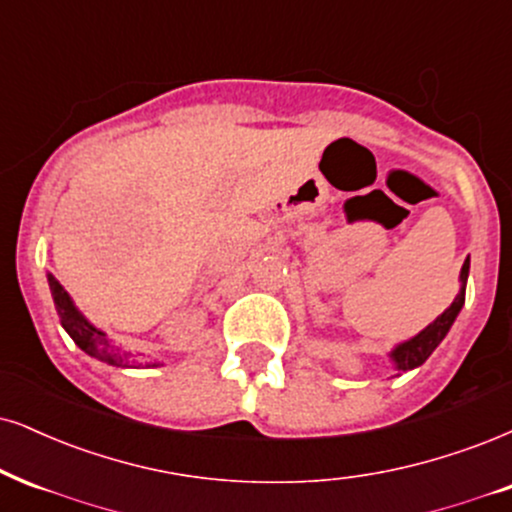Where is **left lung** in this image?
<instances>
[{"label":"left lung","instance_id":"1","mask_svg":"<svg viewBox=\"0 0 512 512\" xmlns=\"http://www.w3.org/2000/svg\"><path fill=\"white\" fill-rule=\"evenodd\" d=\"M468 273H470V258H465L463 268H460V292L456 299H453V304L446 308V311L441 313L434 323L427 325L425 330L415 334V337L406 339V342L396 344L394 349H391L389 356H391V361H394L396 370L406 372V370L418 368V365H422L427 358L432 356V351L441 344V339L449 334L453 320L458 318L460 308H463V304H465V282H468Z\"/></svg>","mask_w":512,"mask_h":512}]
</instances>
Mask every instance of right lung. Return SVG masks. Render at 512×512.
<instances>
[{
	"instance_id": "add662e5",
	"label": "right lung",
	"mask_w": 512,
	"mask_h": 512,
	"mask_svg": "<svg viewBox=\"0 0 512 512\" xmlns=\"http://www.w3.org/2000/svg\"><path fill=\"white\" fill-rule=\"evenodd\" d=\"M49 289H52V299L56 306V313H59L63 330L71 334V339L80 346L87 356L97 358V361L116 365V368H132L128 353H125L121 346H116L106 337V332L97 330L90 320L82 315L78 308H75L73 299L68 296L66 289L61 287V282L56 280L54 275H47Z\"/></svg>"
}]
</instances>
